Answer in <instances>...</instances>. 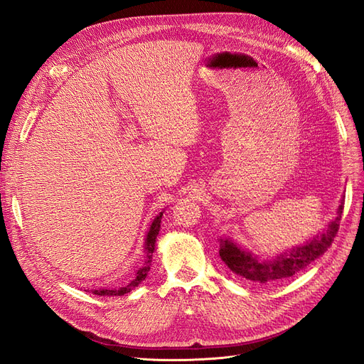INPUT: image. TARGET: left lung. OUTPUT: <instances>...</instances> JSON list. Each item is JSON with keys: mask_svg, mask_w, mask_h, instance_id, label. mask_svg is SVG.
Listing matches in <instances>:
<instances>
[{"mask_svg": "<svg viewBox=\"0 0 364 364\" xmlns=\"http://www.w3.org/2000/svg\"><path fill=\"white\" fill-rule=\"evenodd\" d=\"M341 200L337 217L334 222L328 225L326 232H323L321 237H314L311 241H308L306 245L296 247L290 252L281 253L274 259L270 261H258L257 257H253L250 252L240 249L232 240L223 238L220 240V258L226 264V266L232 270L238 277H243L253 282H273L290 278L297 272L304 270L308 264H311L318 257H322L334 241L338 226L341 213H343V203Z\"/></svg>", "mask_w": 364, "mask_h": 364, "instance_id": "8db88e82", "label": "left lung"}]
</instances>
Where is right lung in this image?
Masks as SVG:
<instances>
[{
    "label": "right lung",
    "instance_id": "obj_1",
    "mask_svg": "<svg viewBox=\"0 0 364 364\" xmlns=\"http://www.w3.org/2000/svg\"><path fill=\"white\" fill-rule=\"evenodd\" d=\"M161 218H162V213H159V215H156V218L153 220V223L150 225V229L147 232V238H146V261L142 264V267L136 272L135 278L132 279L124 287L119 289H114V290H107V289H100V290H94V294L98 296H123L126 293H130L135 287L146 279L147 273L150 270V262H151V257L153 252H155V246H156V237L159 234V228H161Z\"/></svg>",
    "mask_w": 364,
    "mask_h": 364
}]
</instances>
